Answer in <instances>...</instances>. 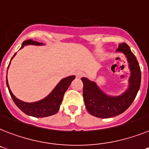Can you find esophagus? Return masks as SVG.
I'll return each instance as SVG.
<instances>
[{
	"label": "esophagus",
	"instance_id": "esophagus-1",
	"mask_svg": "<svg viewBox=\"0 0 149 149\" xmlns=\"http://www.w3.org/2000/svg\"><path fill=\"white\" fill-rule=\"evenodd\" d=\"M83 75H84L83 72H76V77H77V78H81V77H83Z\"/></svg>",
	"mask_w": 149,
	"mask_h": 149
}]
</instances>
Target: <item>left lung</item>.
Returning a JSON list of instances; mask_svg holds the SVG:
<instances>
[{
  "mask_svg": "<svg viewBox=\"0 0 149 149\" xmlns=\"http://www.w3.org/2000/svg\"><path fill=\"white\" fill-rule=\"evenodd\" d=\"M117 52L123 53L127 59L130 76L127 89L118 96H110L104 93L96 82L87 77L83 81V96L85 106L90 114L100 118H109L122 114L135 100L141 84V71L136 58L125 43L120 44Z\"/></svg>",
  "mask_w": 149,
  "mask_h": 149,
  "instance_id": "obj_1",
  "label": "left lung"
}]
</instances>
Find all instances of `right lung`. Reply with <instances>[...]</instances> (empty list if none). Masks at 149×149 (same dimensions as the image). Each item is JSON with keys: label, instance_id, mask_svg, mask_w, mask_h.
<instances>
[{"label": "right lung", "instance_id": "add662e5", "mask_svg": "<svg viewBox=\"0 0 149 149\" xmlns=\"http://www.w3.org/2000/svg\"><path fill=\"white\" fill-rule=\"evenodd\" d=\"M26 45L40 46L44 45V44L43 43H39L38 41H35V40H25L22 43L20 49L23 48L24 46ZM16 53L14 54L11 60L16 56ZM11 60L10 62V64H9L7 68H9ZM74 78H75V76L74 75L68 76V77H66L65 78H62L58 83V84L56 86L55 88L52 90V92L47 96H46L45 98L42 99L41 100L34 102H25L19 100L14 96L12 91L10 89V87H9L7 77V86L8 87L9 92H10V94L15 104L17 105V107L21 111H22L25 114H28V115L35 117V118H45V117H49L53 115V114H55L56 113L59 111L60 105L62 103V100H63L65 93L66 90H68L70 84H71V83H72V81Z\"/></svg>", "mask_w": 149, "mask_h": 149}]
</instances>
